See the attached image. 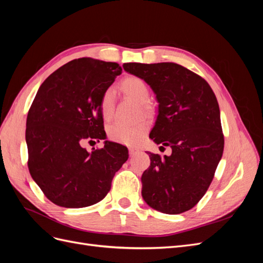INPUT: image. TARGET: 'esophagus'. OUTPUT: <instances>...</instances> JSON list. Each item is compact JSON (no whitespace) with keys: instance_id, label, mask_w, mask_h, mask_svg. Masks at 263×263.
Instances as JSON below:
<instances>
[{"instance_id":"34e87169","label":"esophagus","mask_w":263,"mask_h":263,"mask_svg":"<svg viewBox=\"0 0 263 263\" xmlns=\"http://www.w3.org/2000/svg\"><path fill=\"white\" fill-rule=\"evenodd\" d=\"M138 151H139L138 149H136V148H133V147H130V148H129V155H130V156H135V155H136V154L138 153Z\"/></svg>"}]
</instances>
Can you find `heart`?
Masks as SVG:
<instances>
[{"mask_svg":"<svg viewBox=\"0 0 263 263\" xmlns=\"http://www.w3.org/2000/svg\"><path fill=\"white\" fill-rule=\"evenodd\" d=\"M119 89L122 92L132 98L133 100L139 103L140 114L149 116L153 113L154 107L151 105L150 101V89L148 84L136 76H128L124 78L122 82L119 83ZM100 108L102 116L104 119H109L113 115L114 110V93L112 89H107L101 95L100 99ZM148 130V125L146 123H139L134 126H128L124 124H113L108 127L107 134L110 140L118 144L135 146L145 137Z\"/></svg>","mask_w":263,"mask_h":263,"instance_id":"1","label":"heart"}]
</instances>
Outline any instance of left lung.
<instances>
[{
	"mask_svg": "<svg viewBox=\"0 0 263 263\" xmlns=\"http://www.w3.org/2000/svg\"><path fill=\"white\" fill-rule=\"evenodd\" d=\"M123 68L155 92L158 116L149 137L172 149L163 158L148 153L142 198L164 214L193 209L208 191L224 151L216 97L202 77L178 63L128 62Z\"/></svg>",
	"mask_w": 263,
	"mask_h": 263,
	"instance_id": "8db88e82",
	"label": "left lung"
}]
</instances>
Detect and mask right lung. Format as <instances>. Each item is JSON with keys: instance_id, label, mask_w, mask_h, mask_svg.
Returning a JSON list of instances; mask_svg holds the SVG:
<instances>
[{"instance_id": "1", "label": "right lung", "mask_w": 263, "mask_h": 263, "mask_svg": "<svg viewBox=\"0 0 263 263\" xmlns=\"http://www.w3.org/2000/svg\"><path fill=\"white\" fill-rule=\"evenodd\" d=\"M121 73L116 62L80 58L39 87L26 121L28 169L53 204L81 209L102 201L128 159V150L116 142L106 140L92 153L82 147L106 138L100 99Z\"/></svg>"}]
</instances>
